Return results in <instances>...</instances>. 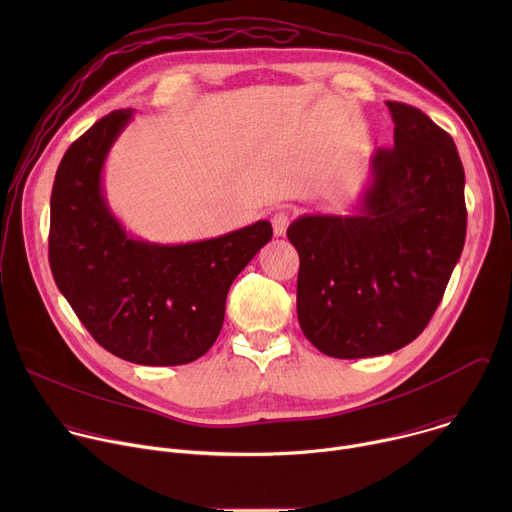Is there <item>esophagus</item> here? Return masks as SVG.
<instances>
[{
    "label": "esophagus",
    "instance_id": "esophagus-1",
    "mask_svg": "<svg viewBox=\"0 0 512 512\" xmlns=\"http://www.w3.org/2000/svg\"><path fill=\"white\" fill-rule=\"evenodd\" d=\"M287 225H289V216H287V212L279 210V212H275V214L271 216V227H273V235H275V237H283V235H285Z\"/></svg>",
    "mask_w": 512,
    "mask_h": 512
}]
</instances>
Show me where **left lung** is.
Instances as JSON below:
<instances>
[{"mask_svg":"<svg viewBox=\"0 0 512 512\" xmlns=\"http://www.w3.org/2000/svg\"><path fill=\"white\" fill-rule=\"evenodd\" d=\"M393 150L369 160L348 214H302L287 229L300 255L298 320L334 358L395 352L440 306L466 241L464 168L425 113L387 101Z\"/></svg>","mask_w":512,"mask_h":512,"instance_id":"left-lung-1","label":"left lung"}]
</instances>
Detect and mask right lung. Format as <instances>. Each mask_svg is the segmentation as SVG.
Here are the masks:
<instances>
[{"instance_id":"right-lung-1","label":"right lung","mask_w":512,"mask_h":512,"mask_svg":"<svg viewBox=\"0 0 512 512\" xmlns=\"http://www.w3.org/2000/svg\"><path fill=\"white\" fill-rule=\"evenodd\" d=\"M133 109L113 111L66 150L50 198V269L60 294L111 354L145 367L188 364L214 344L235 277L265 247L269 221L178 245L133 237L103 186Z\"/></svg>"}]
</instances>
